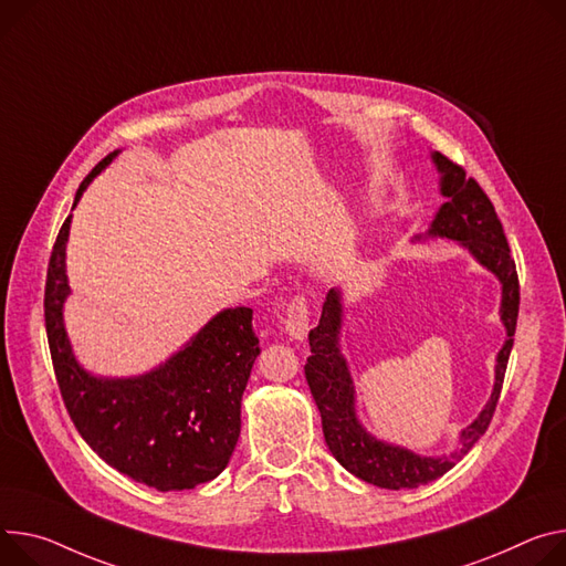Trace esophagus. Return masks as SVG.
<instances>
[{
	"mask_svg": "<svg viewBox=\"0 0 566 566\" xmlns=\"http://www.w3.org/2000/svg\"><path fill=\"white\" fill-rule=\"evenodd\" d=\"M284 327L293 340H304L306 334H310V306H306L304 297H295L286 306Z\"/></svg>",
	"mask_w": 566,
	"mask_h": 566,
	"instance_id": "1",
	"label": "esophagus"
}]
</instances>
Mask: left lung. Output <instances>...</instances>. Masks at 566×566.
Returning <instances> with one entry per match:
<instances>
[{"label": "left lung", "mask_w": 566, "mask_h": 566, "mask_svg": "<svg viewBox=\"0 0 566 566\" xmlns=\"http://www.w3.org/2000/svg\"><path fill=\"white\" fill-rule=\"evenodd\" d=\"M431 160L440 174V193L444 196V202L438 208L429 230L413 237V241L451 239L460 248H465L485 271L499 280V318L505 327V340L496 354L492 395L472 424L460 431L455 449L442 455H422L413 449L373 436L358 420L356 388L349 375L347 358L340 349V332L345 318L343 291L340 286L329 289L323 304L321 323L310 332L312 356L306 358L304 377L321 410L323 433L332 455L356 479L386 490H410L440 479L488 431L501 395L512 340H515L512 336H515L520 314V282L515 262L510 256L501 221L490 198L483 193L474 178H465V171L447 160L442 153L433 150Z\"/></svg>", "instance_id": "left-lung-1"}]
</instances>
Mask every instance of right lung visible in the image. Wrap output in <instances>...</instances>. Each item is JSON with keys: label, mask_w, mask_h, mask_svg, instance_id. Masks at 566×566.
Masks as SVG:
<instances>
[{"label": "right lung", "mask_w": 566, "mask_h": 566, "mask_svg": "<svg viewBox=\"0 0 566 566\" xmlns=\"http://www.w3.org/2000/svg\"><path fill=\"white\" fill-rule=\"evenodd\" d=\"M119 150L101 160L81 182L72 210L90 182ZM65 219L46 269L44 325L61 395L81 438L111 468L137 483L191 490L217 479L241 433V397L260 356L252 310L234 306L205 323L178 352L148 373L101 377L85 370L65 329L67 239Z\"/></svg>", "instance_id": "right-lung-1"}]
</instances>
